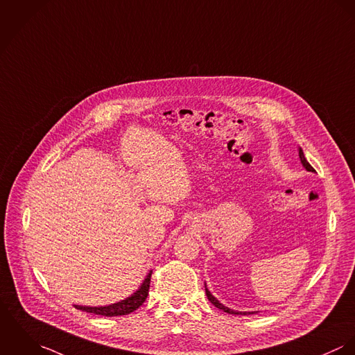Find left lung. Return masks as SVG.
<instances>
[{"label": "left lung", "mask_w": 355, "mask_h": 355, "mask_svg": "<svg viewBox=\"0 0 355 355\" xmlns=\"http://www.w3.org/2000/svg\"><path fill=\"white\" fill-rule=\"evenodd\" d=\"M298 157H300V160H301V163H302V166L305 167V170H306V171L315 173V168L309 164V162H308L306 158H305L304 151H302L301 148H298ZM204 286H205V294H207V298L209 300V302H211L212 305H215L218 309H220V311H223V312H226V313H229V315H253V313H257V312H259V311H252V312H239V311L230 309V308L225 306L222 302H219V301H218V298H215V297L211 294V291L208 290V287H207V284H205V283H204Z\"/></svg>", "instance_id": "8db88e82"}]
</instances>
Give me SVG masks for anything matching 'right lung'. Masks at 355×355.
I'll list each match as a JSON object with an SVG mask.
<instances>
[{"mask_svg":"<svg viewBox=\"0 0 355 355\" xmlns=\"http://www.w3.org/2000/svg\"><path fill=\"white\" fill-rule=\"evenodd\" d=\"M151 275H153V271H150L147 274L143 283L140 284V287L133 294H130L129 297H126L125 300H122L119 302L112 304V305H105V306H83V305H73V306L79 311L87 312V313L106 315V317L129 315V313L135 312L136 309H139V306H141L143 302L146 301V298L148 295V290H150Z\"/></svg>","mask_w":355,"mask_h":355,"instance_id":"1","label":"right lung"}]
</instances>
